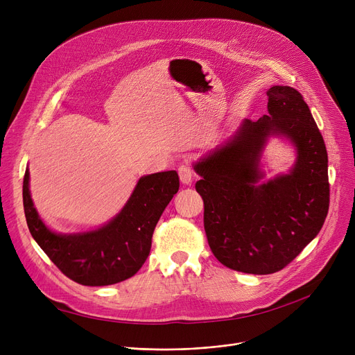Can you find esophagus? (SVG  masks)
I'll return each instance as SVG.
<instances>
[{"label": "esophagus", "mask_w": 355, "mask_h": 355, "mask_svg": "<svg viewBox=\"0 0 355 355\" xmlns=\"http://www.w3.org/2000/svg\"><path fill=\"white\" fill-rule=\"evenodd\" d=\"M178 175H180V180L182 184H191L192 182V178H193V171L192 168L188 166V164H181L178 167Z\"/></svg>", "instance_id": "1"}]
</instances>
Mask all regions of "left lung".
<instances>
[{
    "label": "left lung",
    "mask_w": 355,
    "mask_h": 355,
    "mask_svg": "<svg viewBox=\"0 0 355 355\" xmlns=\"http://www.w3.org/2000/svg\"><path fill=\"white\" fill-rule=\"evenodd\" d=\"M267 95V115L245 119L195 164L214 256L230 270L257 275L281 271L300 254L320 232L330 202L327 150L305 99L286 85L271 87ZM270 134L288 137L298 160L291 175L259 186L258 157Z\"/></svg>",
    "instance_id": "1"
}]
</instances>
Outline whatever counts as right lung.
Instances as JSON below:
<instances>
[{"instance_id":"obj_1","label":"right lung","mask_w":355,"mask_h":355,"mask_svg":"<svg viewBox=\"0 0 355 355\" xmlns=\"http://www.w3.org/2000/svg\"><path fill=\"white\" fill-rule=\"evenodd\" d=\"M180 188L175 171L139 180L122 212L94 232L62 236L39 219L24 175V211L32 237L47 257L70 279L87 286L118 284L133 277L148 257L155 227Z\"/></svg>"}]
</instances>
